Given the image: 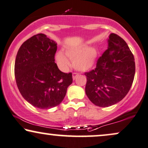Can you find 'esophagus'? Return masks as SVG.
<instances>
[{"label": "esophagus", "instance_id": "1", "mask_svg": "<svg viewBox=\"0 0 148 148\" xmlns=\"http://www.w3.org/2000/svg\"><path fill=\"white\" fill-rule=\"evenodd\" d=\"M79 74H77V73H73L72 74V78H73V80H75L76 79V77H77L78 76H79Z\"/></svg>", "mask_w": 148, "mask_h": 148}]
</instances>
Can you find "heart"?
Wrapping results in <instances>:
<instances>
[{
  "label": "heart",
  "instance_id": "b5f03b06",
  "mask_svg": "<svg viewBox=\"0 0 148 148\" xmlns=\"http://www.w3.org/2000/svg\"><path fill=\"white\" fill-rule=\"evenodd\" d=\"M98 51L88 44L84 43L66 49L65 54L63 51H57L56 60L59 68L66 71L70 65L67 58L73 60V67L81 72H85L94 66L98 57Z\"/></svg>",
  "mask_w": 148,
  "mask_h": 148
}]
</instances>
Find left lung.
Masks as SVG:
<instances>
[{"instance_id":"left-lung-1","label":"left lung","mask_w":148,"mask_h":148,"mask_svg":"<svg viewBox=\"0 0 148 148\" xmlns=\"http://www.w3.org/2000/svg\"><path fill=\"white\" fill-rule=\"evenodd\" d=\"M108 43L96 68L85 73L86 95L95 106L103 108L113 106L127 95L135 74L134 56L125 40L112 33Z\"/></svg>"}]
</instances>
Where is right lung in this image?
Instances as JSON below:
<instances>
[{"label":"right lung","mask_w":148,"mask_h":148,"mask_svg":"<svg viewBox=\"0 0 148 148\" xmlns=\"http://www.w3.org/2000/svg\"><path fill=\"white\" fill-rule=\"evenodd\" d=\"M56 49L54 40L38 34L23 42L16 57L14 74L19 92L39 109L58 106L72 83V73L60 72L55 63Z\"/></svg>","instance_id":"add662e5"}]
</instances>
